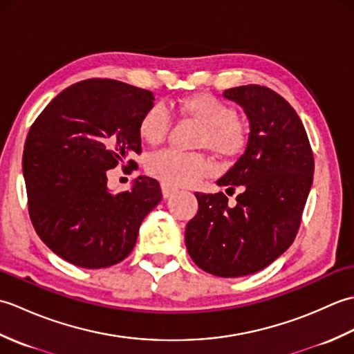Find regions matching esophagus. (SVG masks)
I'll use <instances>...</instances> for the list:
<instances>
[{
  "label": "esophagus",
  "mask_w": 354,
  "mask_h": 354,
  "mask_svg": "<svg viewBox=\"0 0 354 354\" xmlns=\"http://www.w3.org/2000/svg\"><path fill=\"white\" fill-rule=\"evenodd\" d=\"M161 192H162V196L167 199V198L173 196V194H176L178 189H175V187H171V185L165 184V183H161Z\"/></svg>",
  "instance_id": "esophagus-1"
}]
</instances>
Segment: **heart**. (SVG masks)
<instances>
[{
	"label": "heart",
	"mask_w": 354,
	"mask_h": 354,
	"mask_svg": "<svg viewBox=\"0 0 354 354\" xmlns=\"http://www.w3.org/2000/svg\"><path fill=\"white\" fill-rule=\"evenodd\" d=\"M178 111L204 124L198 145L208 147L221 156H236L245 149L248 126L237 117L236 109L219 97L207 93L193 94L179 100ZM173 117L164 104L155 103L142 114L138 132L149 145H160L171 129ZM147 171L160 181L173 185H192L213 171L205 155L165 149L153 153L147 161Z\"/></svg>",
	"instance_id": "obj_1"
}]
</instances>
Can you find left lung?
Wrapping results in <instances>:
<instances>
[{"label":"left lung","instance_id":"8db88e82","mask_svg":"<svg viewBox=\"0 0 354 354\" xmlns=\"http://www.w3.org/2000/svg\"><path fill=\"white\" fill-rule=\"evenodd\" d=\"M251 123L245 153L217 181L234 193L196 192L198 214L187 223L185 245L205 272L234 278L259 272L297 237L313 181V150L288 100L261 85L225 89Z\"/></svg>","mask_w":354,"mask_h":354}]
</instances>
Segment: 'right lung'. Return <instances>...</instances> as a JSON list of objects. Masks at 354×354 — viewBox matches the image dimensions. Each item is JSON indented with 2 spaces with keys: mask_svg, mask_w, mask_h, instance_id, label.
I'll use <instances>...</instances> for the list:
<instances>
[{
  "mask_svg": "<svg viewBox=\"0 0 354 354\" xmlns=\"http://www.w3.org/2000/svg\"><path fill=\"white\" fill-rule=\"evenodd\" d=\"M147 89L88 79L57 94L30 126L22 156L28 214L42 242L74 266L102 269L124 260L142 219L162 198L156 179L108 190L106 170H137L138 124L152 106Z\"/></svg>",
  "mask_w": 354,
  "mask_h": 354,
  "instance_id": "1",
  "label": "right lung"
}]
</instances>
